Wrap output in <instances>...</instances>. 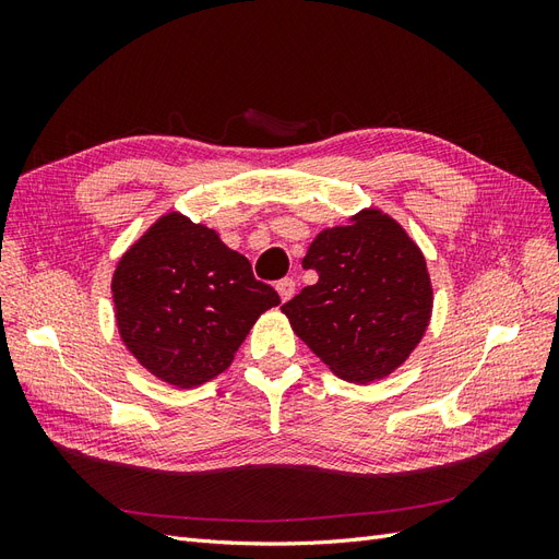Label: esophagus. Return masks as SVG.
<instances>
[{
  "label": "esophagus",
  "mask_w": 559,
  "mask_h": 559,
  "mask_svg": "<svg viewBox=\"0 0 559 559\" xmlns=\"http://www.w3.org/2000/svg\"><path fill=\"white\" fill-rule=\"evenodd\" d=\"M277 294H280V298L286 302V300H289V298L296 294V282H294L292 277L280 280V282H277Z\"/></svg>",
  "instance_id": "obj_1"
}]
</instances>
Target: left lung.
I'll use <instances>...</instances> for the list:
<instances>
[{"label": "left lung", "mask_w": 559, "mask_h": 559, "mask_svg": "<svg viewBox=\"0 0 559 559\" xmlns=\"http://www.w3.org/2000/svg\"><path fill=\"white\" fill-rule=\"evenodd\" d=\"M302 267L319 280L282 312L337 378L368 384L411 357L429 326L433 289L425 253L396 218L368 207L347 226L324 228Z\"/></svg>", "instance_id": "1"}]
</instances>
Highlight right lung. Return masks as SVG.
I'll list each match as a JSON object with an SVG mask.
<instances>
[{
  "instance_id": "add662e5",
  "label": "right lung",
  "mask_w": 559,
  "mask_h": 559,
  "mask_svg": "<svg viewBox=\"0 0 559 559\" xmlns=\"http://www.w3.org/2000/svg\"><path fill=\"white\" fill-rule=\"evenodd\" d=\"M116 326L151 376L191 389L233 364L257 319L280 306L218 233L167 212L118 261Z\"/></svg>"
}]
</instances>
